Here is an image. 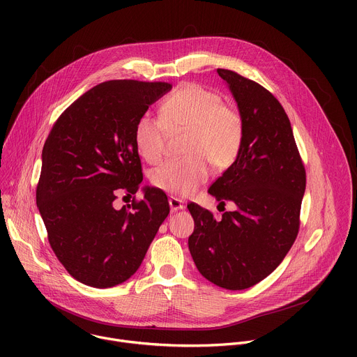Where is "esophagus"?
<instances>
[{
	"label": "esophagus",
	"instance_id": "34e87169",
	"mask_svg": "<svg viewBox=\"0 0 357 357\" xmlns=\"http://www.w3.org/2000/svg\"><path fill=\"white\" fill-rule=\"evenodd\" d=\"M169 208H171V211H172V212H176V211L183 209V208H185V205H183V200H181L179 197H174V196H171V197H169Z\"/></svg>",
	"mask_w": 357,
	"mask_h": 357
}]
</instances>
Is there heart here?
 <instances>
[{"instance_id": "1", "label": "heart", "mask_w": 357, "mask_h": 357, "mask_svg": "<svg viewBox=\"0 0 357 357\" xmlns=\"http://www.w3.org/2000/svg\"><path fill=\"white\" fill-rule=\"evenodd\" d=\"M186 131L182 160H169L152 171L157 188L186 196L205 183L215 169H227L237 158L244 135L240 113L227 105L219 93L196 83L178 87L160 106V119L142 114L134 127L139 155L158 162L165 151L168 132Z\"/></svg>"}]
</instances>
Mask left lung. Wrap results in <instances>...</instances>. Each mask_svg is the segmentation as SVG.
Here are the masks:
<instances>
[{
  "instance_id": "1",
  "label": "left lung",
  "mask_w": 357,
  "mask_h": 357,
  "mask_svg": "<svg viewBox=\"0 0 357 357\" xmlns=\"http://www.w3.org/2000/svg\"><path fill=\"white\" fill-rule=\"evenodd\" d=\"M229 84L244 124L236 161L209 188L236 211L215 219L196 203L188 244L199 273L218 287L245 289L270 275L284 260L299 230L307 174L289 119L261 84L218 69Z\"/></svg>"
}]
</instances>
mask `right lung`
<instances>
[{
	"label": "right lung",
	"instance_id": "add662e5",
	"mask_svg": "<svg viewBox=\"0 0 357 357\" xmlns=\"http://www.w3.org/2000/svg\"><path fill=\"white\" fill-rule=\"evenodd\" d=\"M171 89L165 82L100 83L61 114L45 141L36 205L50 247L82 284L110 288L127 281L169 213L157 188L145 186L144 199L121 209L113 202L139 189L134 127Z\"/></svg>",
	"mask_w": 357,
	"mask_h": 357
}]
</instances>
